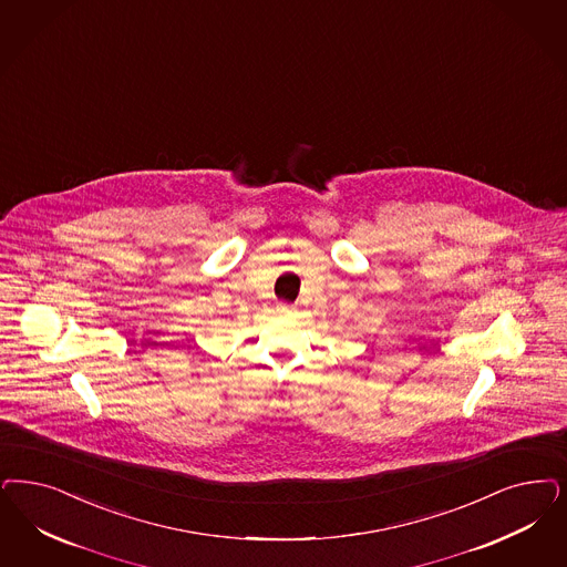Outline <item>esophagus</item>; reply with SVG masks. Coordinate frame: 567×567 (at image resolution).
Listing matches in <instances>:
<instances>
[{
  "label": "esophagus",
  "mask_w": 567,
  "mask_h": 567,
  "mask_svg": "<svg viewBox=\"0 0 567 567\" xmlns=\"http://www.w3.org/2000/svg\"><path fill=\"white\" fill-rule=\"evenodd\" d=\"M282 310H287V308H282Z\"/></svg>",
  "instance_id": "1"
}]
</instances>
